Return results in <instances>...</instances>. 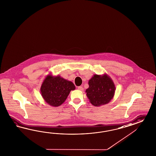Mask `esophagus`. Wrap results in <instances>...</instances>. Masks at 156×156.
<instances>
[{"label":"esophagus","mask_w":156,"mask_h":156,"mask_svg":"<svg viewBox=\"0 0 156 156\" xmlns=\"http://www.w3.org/2000/svg\"><path fill=\"white\" fill-rule=\"evenodd\" d=\"M78 89L79 90H80V91L83 90V87H82V86H78Z\"/></svg>","instance_id":"1"}]
</instances>
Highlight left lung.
Instances as JSON below:
<instances>
[{"mask_svg":"<svg viewBox=\"0 0 156 156\" xmlns=\"http://www.w3.org/2000/svg\"><path fill=\"white\" fill-rule=\"evenodd\" d=\"M89 87L86 89V96L94 106L99 107L108 103L113 99L115 86L112 80L107 74H94L89 80Z\"/></svg>","mask_w":156,"mask_h":156,"instance_id":"left-lung-1","label":"left lung"}]
</instances>
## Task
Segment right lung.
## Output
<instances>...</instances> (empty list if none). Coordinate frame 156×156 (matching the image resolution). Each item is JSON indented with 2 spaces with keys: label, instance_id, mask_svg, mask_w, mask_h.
Segmentation results:
<instances>
[{
  "label": "right lung",
  "instance_id": "right-lung-1",
  "mask_svg": "<svg viewBox=\"0 0 156 156\" xmlns=\"http://www.w3.org/2000/svg\"><path fill=\"white\" fill-rule=\"evenodd\" d=\"M75 89L76 86L71 81L61 76H53L49 74L43 81L40 92L46 103L58 107L65 102L70 91Z\"/></svg>",
  "mask_w": 156,
  "mask_h": 156
}]
</instances>
